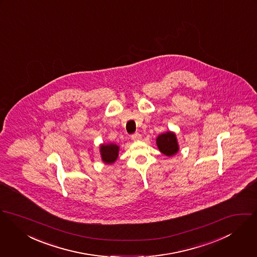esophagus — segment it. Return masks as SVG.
Instances as JSON below:
<instances>
[{"mask_svg": "<svg viewBox=\"0 0 257 257\" xmlns=\"http://www.w3.org/2000/svg\"><path fill=\"white\" fill-rule=\"evenodd\" d=\"M131 138H132V140H133V141L137 142V141L142 140V135H141V134H139V133H136V134H133V135L131 136Z\"/></svg>", "mask_w": 257, "mask_h": 257, "instance_id": "obj_1", "label": "esophagus"}]
</instances>
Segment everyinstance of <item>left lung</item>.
<instances>
[{
	"mask_svg": "<svg viewBox=\"0 0 257 257\" xmlns=\"http://www.w3.org/2000/svg\"><path fill=\"white\" fill-rule=\"evenodd\" d=\"M157 146L162 154L167 157H172L176 155L179 151V145L174 132L167 131L163 134H160L156 139Z\"/></svg>",
	"mask_w": 257,
	"mask_h": 257,
	"instance_id": "obj_1",
	"label": "left lung"
}]
</instances>
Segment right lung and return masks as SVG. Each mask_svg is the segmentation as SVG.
Instances as JSON below:
<instances>
[{
  "instance_id": "obj_1",
  "label": "right lung",
  "mask_w": 257,
  "mask_h": 257,
  "mask_svg": "<svg viewBox=\"0 0 257 257\" xmlns=\"http://www.w3.org/2000/svg\"><path fill=\"white\" fill-rule=\"evenodd\" d=\"M119 146L114 143H107L101 144L99 146V153L101 161L105 165H112L114 164L119 155Z\"/></svg>"
}]
</instances>
